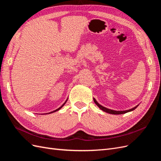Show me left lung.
Returning a JSON list of instances; mask_svg holds the SVG:
<instances>
[{
  "label": "left lung",
  "mask_w": 161,
  "mask_h": 161,
  "mask_svg": "<svg viewBox=\"0 0 161 161\" xmlns=\"http://www.w3.org/2000/svg\"><path fill=\"white\" fill-rule=\"evenodd\" d=\"M94 102L95 103V104L99 107V108L101 109V110H103V111H105V112H106V113H108V114H114V115H118V114H125V113H128V112H130V111H133V110H134L136 108H137V107L138 106V105H137V106H136L135 108H132V109H129V110H126V111H114V110H111V109H108V108H104V107H103L102 105H101L100 104H99L98 103H97V101L94 99Z\"/></svg>",
  "instance_id": "8db88e82"
}]
</instances>
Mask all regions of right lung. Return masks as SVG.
Returning <instances> with one entry per match:
<instances>
[{
    "label": "right lung",
    "mask_w": 161,
    "mask_h": 161,
    "mask_svg": "<svg viewBox=\"0 0 161 161\" xmlns=\"http://www.w3.org/2000/svg\"><path fill=\"white\" fill-rule=\"evenodd\" d=\"M66 102H65V103H64V104H63V105H62V106H61V107H60V108H58V109H56V110H55V111H52V112H50V113H49V114H51V113H53V112H55V111H58V110H59V109H61V108H62V107H63V106H64V104H65V103H66Z\"/></svg>",
    "instance_id": "add662e5"
}]
</instances>
